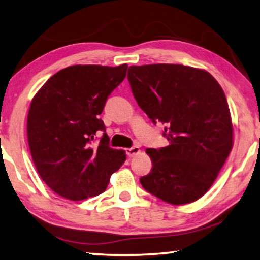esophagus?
Instances as JSON below:
<instances>
[{
  "instance_id": "34e87169",
  "label": "esophagus",
  "mask_w": 260,
  "mask_h": 260,
  "mask_svg": "<svg viewBox=\"0 0 260 260\" xmlns=\"http://www.w3.org/2000/svg\"><path fill=\"white\" fill-rule=\"evenodd\" d=\"M125 152H126V155L130 156V158H131V156H135L136 154H138V153L140 152V150H139L138 146H134V147H131V148H126Z\"/></svg>"
}]
</instances>
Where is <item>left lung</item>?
Returning <instances> with one entry per match:
<instances>
[{"instance_id": "obj_1", "label": "left lung", "mask_w": 260, "mask_h": 260, "mask_svg": "<svg viewBox=\"0 0 260 260\" xmlns=\"http://www.w3.org/2000/svg\"><path fill=\"white\" fill-rule=\"evenodd\" d=\"M136 101L152 122L165 124L169 145L147 148L150 174L143 188L172 205L203 197L233 147V124L224 92L206 70L182 64L131 66Z\"/></svg>"}]
</instances>
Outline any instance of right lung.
Here are the masks:
<instances>
[{
  "label": "right lung",
  "instance_id": "add662e5",
  "mask_svg": "<svg viewBox=\"0 0 260 260\" xmlns=\"http://www.w3.org/2000/svg\"><path fill=\"white\" fill-rule=\"evenodd\" d=\"M127 64L72 66L44 84L27 115V140L34 166L54 192L84 201L104 192L125 152L109 147L104 133L94 145L110 93L125 78Z\"/></svg>",
  "mask_w": 260,
  "mask_h": 260
}]
</instances>
